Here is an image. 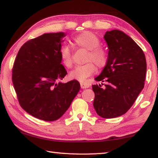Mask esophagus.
I'll use <instances>...</instances> for the list:
<instances>
[{
    "instance_id": "obj_1",
    "label": "esophagus",
    "mask_w": 158,
    "mask_h": 158,
    "mask_svg": "<svg viewBox=\"0 0 158 158\" xmlns=\"http://www.w3.org/2000/svg\"><path fill=\"white\" fill-rule=\"evenodd\" d=\"M80 85H81V89H88V88H89L90 86V84L87 82H81Z\"/></svg>"
}]
</instances>
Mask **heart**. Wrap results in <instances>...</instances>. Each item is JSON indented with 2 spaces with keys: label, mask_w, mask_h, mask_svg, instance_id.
<instances>
[{
  "label": "heart",
  "mask_w": 158,
  "mask_h": 158,
  "mask_svg": "<svg viewBox=\"0 0 158 158\" xmlns=\"http://www.w3.org/2000/svg\"><path fill=\"white\" fill-rule=\"evenodd\" d=\"M74 42L77 46L89 50L85 61L89 62L84 65H77L69 73L72 79L79 81H85L88 77L95 73L96 70L94 62L98 68H102L107 62V53L103 47L100 46V40L90 31H84L74 38ZM60 58L63 65L67 68L73 65V53L68 46L65 45L60 48ZM93 63H92V62Z\"/></svg>",
  "instance_id": "b5f03b06"
}]
</instances>
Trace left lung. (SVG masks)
<instances>
[{"label": "left lung", "mask_w": 158, "mask_h": 158, "mask_svg": "<svg viewBox=\"0 0 158 158\" xmlns=\"http://www.w3.org/2000/svg\"><path fill=\"white\" fill-rule=\"evenodd\" d=\"M109 49L107 62L93 85V106L99 116L113 118L129 110L144 87L146 60L139 46L119 30L106 31L104 36ZM103 85V84H102Z\"/></svg>", "instance_id": "8db88e82"}]
</instances>
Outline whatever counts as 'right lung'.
<instances>
[{
    "label": "right lung",
    "mask_w": 158,
    "mask_h": 158,
    "mask_svg": "<svg viewBox=\"0 0 158 158\" xmlns=\"http://www.w3.org/2000/svg\"><path fill=\"white\" fill-rule=\"evenodd\" d=\"M65 35L63 32L44 33L26 42L12 68V82L21 106L45 121L62 116L80 90L75 79L58 82L68 74L60 55Z\"/></svg>",
    "instance_id": "1"
}]
</instances>
